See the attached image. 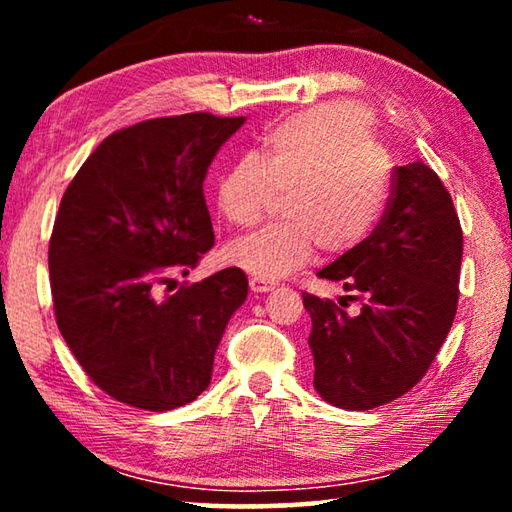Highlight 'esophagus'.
<instances>
[{
    "label": "esophagus",
    "mask_w": 512,
    "mask_h": 512,
    "mask_svg": "<svg viewBox=\"0 0 512 512\" xmlns=\"http://www.w3.org/2000/svg\"><path fill=\"white\" fill-rule=\"evenodd\" d=\"M248 284H250V291H253V293H268V291L275 289V282L259 280V277H250Z\"/></svg>",
    "instance_id": "obj_1"
}]
</instances>
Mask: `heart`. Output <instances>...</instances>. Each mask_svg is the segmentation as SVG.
I'll list each match as a JSON object with an SVG mask.
<instances>
[{
	"instance_id": "heart-1",
	"label": "heart",
	"mask_w": 512,
	"mask_h": 512,
	"mask_svg": "<svg viewBox=\"0 0 512 512\" xmlns=\"http://www.w3.org/2000/svg\"><path fill=\"white\" fill-rule=\"evenodd\" d=\"M391 187V160L366 108L325 101L300 110L259 135L253 155H241L216 180V207L239 228L257 223L271 192L287 189V221L232 239L225 262L259 280H280L318 246L350 253L377 228Z\"/></svg>"
}]
</instances>
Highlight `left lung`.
I'll use <instances>...</instances> for the list:
<instances>
[{"label": "left lung", "instance_id": "8db88e82", "mask_svg": "<svg viewBox=\"0 0 512 512\" xmlns=\"http://www.w3.org/2000/svg\"><path fill=\"white\" fill-rule=\"evenodd\" d=\"M461 259L463 230L436 171L424 162L395 167L391 201L372 235L318 271L359 293V314L302 293L318 395L368 411L409 393L454 323Z\"/></svg>", "mask_w": 512, "mask_h": 512}]
</instances>
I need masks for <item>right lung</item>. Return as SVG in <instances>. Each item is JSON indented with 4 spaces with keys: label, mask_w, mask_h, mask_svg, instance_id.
Returning a JSON list of instances; mask_svg holds the SVG:
<instances>
[{
    "label": "right lung",
    "mask_w": 512,
    "mask_h": 512,
    "mask_svg": "<svg viewBox=\"0 0 512 512\" xmlns=\"http://www.w3.org/2000/svg\"><path fill=\"white\" fill-rule=\"evenodd\" d=\"M246 117L189 112L106 137L60 201L49 280L60 334L101 391L144 411L194 402L212 379L248 277L223 268L160 296L214 246L203 180Z\"/></svg>",
    "instance_id": "1"
}]
</instances>
